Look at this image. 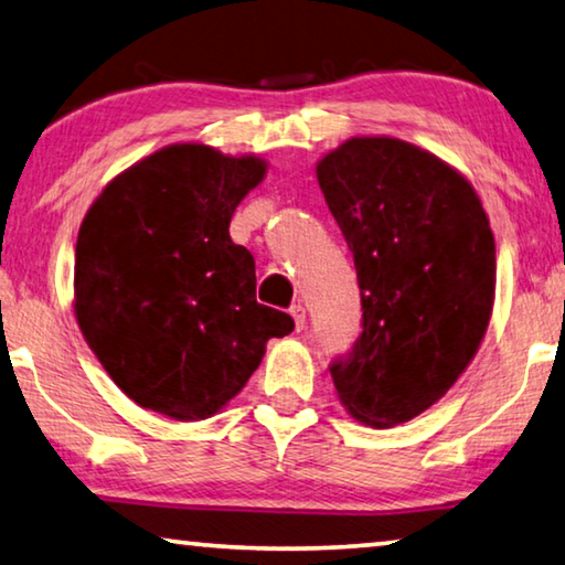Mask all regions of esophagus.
Returning <instances> with one entry per match:
<instances>
[{"instance_id":"34e87169","label":"esophagus","mask_w":565,"mask_h":565,"mask_svg":"<svg viewBox=\"0 0 565 565\" xmlns=\"http://www.w3.org/2000/svg\"><path fill=\"white\" fill-rule=\"evenodd\" d=\"M289 311H291V317H294V324H297V331H301L303 327H307V309H303L301 303H294Z\"/></svg>"}]
</instances>
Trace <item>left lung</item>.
Returning <instances> with one entry per match:
<instances>
[{
	"instance_id": "obj_1",
	"label": "left lung",
	"mask_w": 565,
	"mask_h": 565,
	"mask_svg": "<svg viewBox=\"0 0 565 565\" xmlns=\"http://www.w3.org/2000/svg\"><path fill=\"white\" fill-rule=\"evenodd\" d=\"M317 178L354 256L362 334L329 372L349 415L392 427L433 407L486 337L495 238L476 188L397 138H352Z\"/></svg>"
}]
</instances>
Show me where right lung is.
I'll return each instance as SVG.
<instances>
[{
	"label": "right lung",
	"instance_id": "add662e5",
	"mask_svg": "<svg viewBox=\"0 0 565 565\" xmlns=\"http://www.w3.org/2000/svg\"><path fill=\"white\" fill-rule=\"evenodd\" d=\"M256 156L168 146L107 183L79 226L75 317L113 382L140 407L205 419L234 399L294 319L256 301L250 250L228 236L264 181Z\"/></svg>",
	"mask_w": 565,
	"mask_h": 565
}]
</instances>
